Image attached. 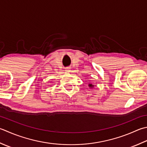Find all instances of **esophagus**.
I'll return each instance as SVG.
<instances>
[{
  "instance_id": "34e87169",
  "label": "esophagus",
  "mask_w": 147,
  "mask_h": 147,
  "mask_svg": "<svg viewBox=\"0 0 147 147\" xmlns=\"http://www.w3.org/2000/svg\"><path fill=\"white\" fill-rule=\"evenodd\" d=\"M65 71L67 72V73H69V72L71 71V69H70V67H66L65 69Z\"/></svg>"
}]
</instances>
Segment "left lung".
<instances>
[{"mask_svg": "<svg viewBox=\"0 0 147 147\" xmlns=\"http://www.w3.org/2000/svg\"><path fill=\"white\" fill-rule=\"evenodd\" d=\"M88 87H90V88H93V87H94V85H92V84H89V85H88Z\"/></svg>", "mask_w": 147, "mask_h": 147, "instance_id": "1", "label": "left lung"}]
</instances>
